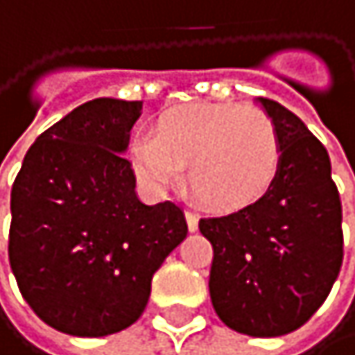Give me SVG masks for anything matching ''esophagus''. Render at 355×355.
I'll return each mask as SVG.
<instances>
[{
	"instance_id": "1",
	"label": "esophagus",
	"mask_w": 355,
	"mask_h": 355,
	"mask_svg": "<svg viewBox=\"0 0 355 355\" xmlns=\"http://www.w3.org/2000/svg\"><path fill=\"white\" fill-rule=\"evenodd\" d=\"M185 218H187V227H189V231H191V233H196V231H198V225H200L198 214H196V212H185Z\"/></svg>"
}]
</instances>
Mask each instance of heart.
I'll use <instances>...</instances> for the list:
<instances>
[{
  "instance_id": "1",
  "label": "heart",
  "mask_w": 355,
  "mask_h": 355,
  "mask_svg": "<svg viewBox=\"0 0 355 355\" xmlns=\"http://www.w3.org/2000/svg\"><path fill=\"white\" fill-rule=\"evenodd\" d=\"M153 132L130 143L135 174L153 189L179 185L189 166L193 196L214 210L235 212L262 200L277 179L279 135L258 107L176 105L159 114Z\"/></svg>"
}]
</instances>
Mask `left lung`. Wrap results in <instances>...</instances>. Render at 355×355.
Listing matches in <instances>:
<instances>
[{
	"mask_svg": "<svg viewBox=\"0 0 355 355\" xmlns=\"http://www.w3.org/2000/svg\"><path fill=\"white\" fill-rule=\"evenodd\" d=\"M258 101L279 135L277 179L256 204L202 218L200 231L214 248L218 318L250 337H279L306 324L339 277L341 200L324 145L281 103Z\"/></svg>",
	"mask_w": 355,
	"mask_h": 355,
	"instance_id": "left-lung-1",
	"label": "left lung"
}]
</instances>
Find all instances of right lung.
Masks as SVG:
<instances>
[{"mask_svg": "<svg viewBox=\"0 0 355 355\" xmlns=\"http://www.w3.org/2000/svg\"><path fill=\"white\" fill-rule=\"evenodd\" d=\"M141 101L99 97L37 137L12 185L8 256L55 331L105 337L143 314L151 277L187 237L183 210L145 206L122 155Z\"/></svg>", "mask_w": 355, "mask_h": 355, "instance_id": "1", "label": "right lung"}]
</instances>
